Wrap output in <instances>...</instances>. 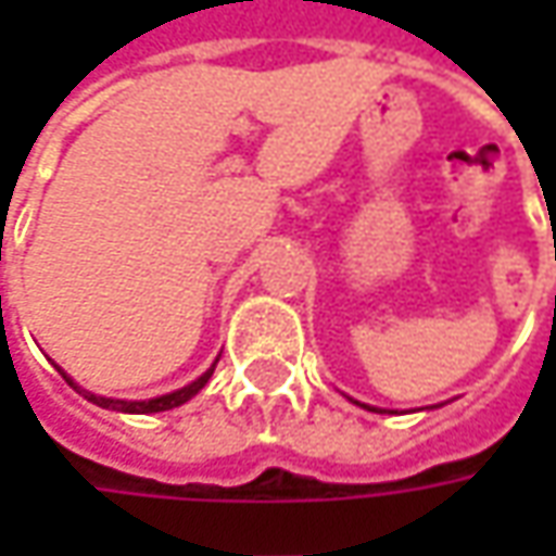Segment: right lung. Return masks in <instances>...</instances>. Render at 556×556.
<instances>
[{"label":"right lung","instance_id":"1","mask_svg":"<svg viewBox=\"0 0 556 556\" xmlns=\"http://www.w3.org/2000/svg\"><path fill=\"white\" fill-rule=\"evenodd\" d=\"M216 368V365H213ZM213 368L206 374H201L194 383H188V387H182V390H176V393L169 395H157V399H148V402H123V399H104V395H96V393H86V390H79V393L86 395L89 402H96V405H101V408H114V412H129V415H151V412H166V408H176V405H182V402H188L191 395H198L206 387V380L213 377ZM67 377V374H64ZM67 383L74 387V380L67 377ZM76 390V387H74Z\"/></svg>","mask_w":556,"mask_h":556}]
</instances>
